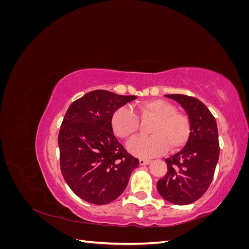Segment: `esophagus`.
Returning a JSON list of instances; mask_svg holds the SVG:
<instances>
[{"label":"esophagus","mask_w":249,"mask_h":249,"mask_svg":"<svg viewBox=\"0 0 249 249\" xmlns=\"http://www.w3.org/2000/svg\"><path fill=\"white\" fill-rule=\"evenodd\" d=\"M149 163H150V160H148V159H143V158L139 159V164L140 165H147Z\"/></svg>","instance_id":"34e87169"}]
</instances>
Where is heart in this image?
Segmentation results:
<instances>
[{
  "label": "heart",
  "mask_w": 249,
  "mask_h": 249,
  "mask_svg": "<svg viewBox=\"0 0 249 249\" xmlns=\"http://www.w3.org/2000/svg\"><path fill=\"white\" fill-rule=\"evenodd\" d=\"M142 118L154 117L149 136L135 138L129 142L127 149L135 156L148 158L183 147L190 136V122L185 114L176 111L175 106L164 100H149L135 106ZM130 107L116 109L111 116V126L116 136L130 139L137 133L139 119Z\"/></svg>",
  "instance_id": "obj_1"
}]
</instances>
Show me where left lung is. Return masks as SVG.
I'll use <instances>...</instances> for the list:
<instances>
[{
    "instance_id": "left-lung-1",
    "label": "left lung",
    "mask_w": 249,
    "mask_h": 249,
    "mask_svg": "<svg viewBox=\"0 0 249 249\" xmlns=\"http://www.w3.org/2000/svg\"><path fill=\"white\" fill-rule=\"evenodd\" d=\"M188 114L190 136L178 154L165 159L167 172L158 180L161 196L175 205H189L200 198L212 182L219 158L215 117L199 100L184 94H166Z\"/></svg>"
}]
</instances>
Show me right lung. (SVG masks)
Returning a JSON list of instances; mask_svg holds the SVG:
<instances>
[{
  "instance_id": "1",
  "label": "right lung",
  "mask_w": 249,
  "mask_h": 249,
  "mask_svg": "<svg viewBox=\"0 0 249 249\" xmlns=\"http://www.w3.org/2000/svg\"><path fill=\"white\" fill-rule=\"evenodd\" d=\"M137 99L93 90L74 101L60 126V168L67 185L83 200L105 205L115 200L129 183L139 160L113 134L111 116Z\"/></svg>"
}]
</instances>
